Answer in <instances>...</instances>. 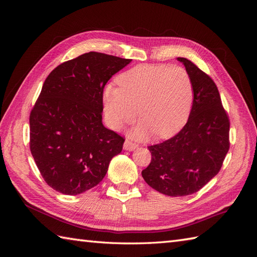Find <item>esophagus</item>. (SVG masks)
Wrapping results in <instances>:
<instances>
[{
	"instance_id": "34e87169",
	"label": "esophagus",
	"mask_w": 257,
	"mask_h": 257,
	"mask_svg": "<svg viewBox=\"0 0 257 257\" xmlns=\"http://www.w3.org/2000/svg\"><path fill=\"white\" fill-rule=\"evenodd\" d=\"M137 147H138V145L132 143L131 141H128V139H126V141L124 142V146H123L124 149L127 150V151H133L134 149H136Z\"/></svg>"
}]
</instances>
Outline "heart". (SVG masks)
<instances>
[{
  "label": "heart",
  "instance_id": "1",
  "mask_svg": "<svg viewBox=\"0 0 257 257\" xmlns=\"http://www.w3.org/2000/svg\"><path fill=\"white\" fill-rule=\"evenodd\" d=\"M116 82L119 88L107 85L103 92L106 118L113 130L133 122L137 112L143 121L131 135L139 139L151 132L160 138L170 137L188 122L194 102V85L185 68L164 64L137 65L121 74Z\"/></svg>",
  "mask_w": 257,
  "mask_h": 257
}]
</instances>
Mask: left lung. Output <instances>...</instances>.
Wrapping results in <instances>:
<instances>
[{"label":"left lung","instance_id":"left-lung-1","mask_svg":"<svg viewBox=\"0 0 257 257\" xmlns=\"http://www.w3.org/2000/svg\"><path fill=\"white\" fill-rule=\"evenodd\" d=\"M177 60L193 81L192 111L178 134L148 147L152 159L142 172L152 189L172 197L198 192L220 172L229 149V119L214 81L190 60Z\"/></svg>","mask_w":257,"mask_h":257}]
</instances>
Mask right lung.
<instances>
[{"instance_id":"add662e5","label":"right lung","mask_w":257,"mask_h":257,"mask_svg":"<svg viewBox=\"0 0 257 257\" xmlns=\"http://www.w3.org/2000/svg\"><path fill=\"white\" fill-rule=\"evenodd\" d=\"M132 60L91 51L57 66L30 113V149L44 180L65 195L97 185L125 139L103 125V92Z\"/></svg>"}]
</instances>
